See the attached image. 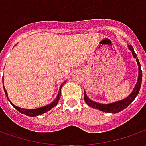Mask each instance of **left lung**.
<instances>
[{
	"label": "left lung",
	"mask_w": 146,
	"mask_h": 146,
	"mask_svg": "<svg viewBox=\"0 0 146 146\" xmlns=\"http://www.w3.org/2000/svg\"><path fill=\"white\" fill-rule=\"evenodd\" d=\"M128 49L132 52V56L133 58L136 59L138 65V79L137 82L135 85V87L133 88L132 92L129 96H127L126 98L120 100V101H117L115 102H111V103L108 104H103V103H98L96 102H93L91 99H89V98L87 96V94L85 93H84V101L85 102L91 107H93L94 109H98L101 111H103L106 113H112V114H116L120 112L121 110H124L127 108L130 104L132 103V102L134 101V99L136 98V97L137 96L138 93L140 91V88L141 86V80H142V70H141V64L140 62L138 60L137 54L134 52V49L132 48V45H128Z\"/></svg>",
	"instance_id": "8db88e82"
}]
</instances>
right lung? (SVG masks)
Here are the masks:
<instances>
[{"instance_id":"obj_1","label":"right lung","mask_w":146,"mask_h":146,"mask_svg":"<svg viewBox=\"0 0 146 146\" xmlns=\"http://www.w3.org/2000/svg\"><path fill=\"white\" fill-rule=\"evenodd\" d=\"M4 81V80H3ZM66 81H64V83H62L61 85H60V89H59V92L58 93V95H57V98H55L54 100H53V102H51L50 104H48V105H46V106H42V107H39V108H36V109H25V108H21V107H19V106H15L14 104L12 103L9 100L8 98V93L6 92V90H5V88H4V90H5V95H6V97L8 98V100L9 101V102L11 103V105L14 106L15 109L17 110L18 111H19L20 113H22V114H24L25 115H27V116H31V117H35V116H37V115H43L44 113H46L47 111L48 110H52L54 107V106H56L58 103V101L59 99H60V94H61V88H62L63 86V84H64ZM3 86H4V84H3Z\"/></svg>"}]
</instances>
